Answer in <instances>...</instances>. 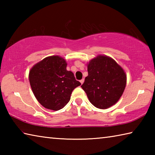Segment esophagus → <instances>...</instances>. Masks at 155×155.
<instances>
[{
    "instance_id": "obj_1",
    "label": "esophagus",
    "mask_w": 155,
    "mask_h": 155,
    "mask_svg": "<svg viewBox=\"0 0 155 155\" xmlns=\"http://www.w3.org/2000/svg\"><path fill=\"white\" fill-rule=\"evenodd\" d=\"M80 83H81V84H83V83H84V79H82V80H81V81H80Z\"/></svg>"
}]
</instances>
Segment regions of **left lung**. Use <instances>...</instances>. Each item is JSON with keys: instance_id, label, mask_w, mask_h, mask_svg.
<instances>
[{"instance_id": "obj_1", "label": "left lung", "mask_w": 155, "mask_h": 155, "mask_svg": "<svg viewBox=\"0 0 155 155\" xmlns=\"http://www.w3.org/2000/svg\"><path fill=\"white\" fill-rule=\"evenodd\" d=\"M88 76L81 87L96 108L108 109L119 101L127 85V74L111 57L99 54L89 61Z\"/></svg>"}]
</instances>
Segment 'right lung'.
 Wrapping results in <instances>:
<instances>
[{"label":"right lung","mask_w":155,"mask_h":155,"mask_svg":"<svg viewBox=\"0 0 155 155\" xmlns=\"http://www.w3.org/2000/svg\"><path fill=\"white\" fill-rule=\"evenodd\" d=\"M66 67L64 58L52 55L37 63L30 70L28 79L33 93L46 109L58 111L64 108L72 91L81 85Z\"/></svg>","instance_id":"add662e5"}]
</instances>
